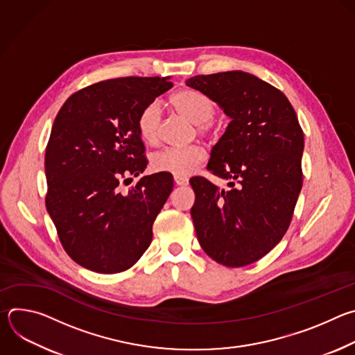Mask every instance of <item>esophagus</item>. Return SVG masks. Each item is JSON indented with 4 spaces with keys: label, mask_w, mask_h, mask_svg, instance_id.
Masks as SVG:
<instances>
[{
    "label": "esophagus",
    "mask_w": 355,
    "mask_h": 355,
    "mask_svg": "<svg viewBox=\"0 0 355 355\" xmlns=\"http://www.w3.org/2000/svg\"><path fill=\"white\" fill-rule=\"evenodd\" d=\"M174 182L180 187H185V185H188V178L181 177V175H174Z\"/></svg>",
    "instance_id": "1"
}]
</instances>
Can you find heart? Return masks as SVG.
<instances>
[{
  "label": "heart",
  "mask_w": 355,
  "mask_h": 355,
  "mask_svg": "<svg viewBox=\"0 0 355 355\" xmlns=\"http://www.w3.org/2000/svg\"><path fill=\"white\" fill-rule=\"evenodd\" d=\"M171 105L182 116L196 123L198 133L211 136L214 125L211 119L216 112L214 101L192 88L175 92L170 98ZM160 112L157 104L146 105L137 116V130L143 141L155 144L159 139ZM205 160V151L200 146L192 144L185 147H166L151 156V168L157 173H170L174 175H188L195 171Z\"/></svg>",
  "instance_id": "b5f03b06"
}]
</instances>
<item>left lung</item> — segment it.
I'll return each mask as SVG.
<instances>
[{
    "label": "left lung",
    "mask_w": 355,
    "mask_h": 355,
    "mask_svg": "<svg viewBox=\"0 0 355 355\" xmlns=\"http://www.w3.org/2000/svg\"><path fill=\"white\" fill-rule=\"evenodd\" d=\"M187 85L232 119L208 163L230 188L204 177L189 180L198 241L225 267L252 264L286 233L302 188L303 132L296 112L278 88L244 71L195 76Z\"/></svg>",
    "instance_id": "obj_1"
}]
</instances>
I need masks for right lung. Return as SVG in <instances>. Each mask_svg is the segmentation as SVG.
I'll use <instances>...</instances> for the list:
<instances>
[{
    "label": "right lung",
    "instance_id": "1",
    "mask_svg": "<svg viewBox=\"0 0 355 355\" xmlns=\"http://www.w3.org/2000/svg\"><path fill=\"white\" fill-rule=\"evenodd\" d=\"M171 87L170 77L99 81L74 92L55 119L44 155L46 209L70 259L87 270L126 271L153 239L173 175L122 185L147 166L137 116Z\"/></svg>",
    "mask_w": 355,
    "mask_h": 355
}]
</instances>
